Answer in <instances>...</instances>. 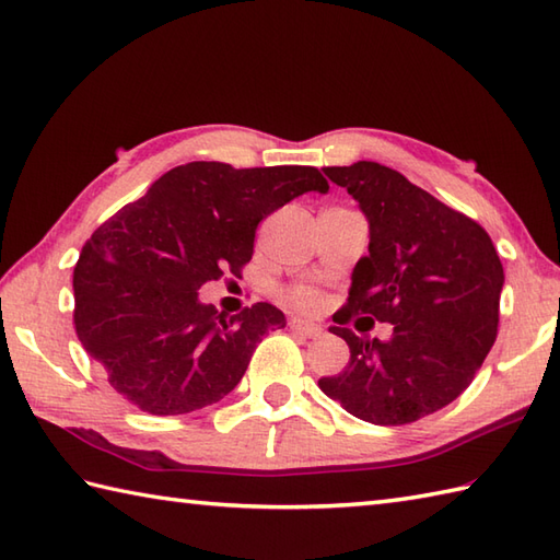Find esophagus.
Wrapping results in <instances>:
<instances>
[{"label":"esophagus","instance_id":"34e87169","mask_svg":"<svg viewBox=\"0 0 560 560\" xmlns=\"http://www.w3.org/2000/svg\"><path fill=\"white\" fill-rule=\"evenodd\" d=\"M289 327H291L293 331H299V335L307 337V339L323 337V327L315 325V323H305V319H295V317H293L291 323H289Z\"/></svg>","mask_w":560,"mask_h":560}]
</instances>
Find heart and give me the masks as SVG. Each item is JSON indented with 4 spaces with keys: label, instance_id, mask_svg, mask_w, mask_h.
<instances>
[{
    "label": "heart",
    "instance_id": "b5f03b06",
    "mask_svg": "<svg viewBox=\"0 0 560 560\" xmlns=\"http://www.w3.org/2000/svg\"><path fill=\"white\" fill-rule=\"evenodd\" d=\"M283 299L293 307H299V311H315L319 303V293L313 287H305V283H295V287L287 289Z\"/></svg>",
    "mask_w": 560,
    "mask_h": 560
}]
</instances>
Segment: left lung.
Listing matches in <instances>:
<instances>
[{"label": "left lung", "mask_w": 560, "mask_h": 560, "mask_svg": "<svg viewBox=\"0 0 560 560\" xmlns=\"http://www.w3.org/2000/svg\"><path fill=\"white\" fill-rule=\"evenodd\" d=\"M325 173L359 201L371 243L329 327L351 359L317 385L361 421H419L455 401L489 355L505 281L501 257L477 221L387 165L359 161ZM359 314L389 322L393 337L355 336L346 325Z\"/></svg>", "instance_id": "8db88e82"}]
</instances>
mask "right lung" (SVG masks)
I'll list each match as a JSON object with an SVG mask.
<instances>
[{"instance_id":"obj_1","label":"right lung","mask_w":560,"mask_h":560,"mask_svg":"<svg viewBox=\"0 0 560 560\" xmlns=\"http://www.w3.org/2000/svg\"><path fill=\"white\" fill-rule=\"evenodd\" d=\"M313 189H329L313 165L195 161L93 231L74 267V327L117 395L175 416L241 383L261 337L287 317L269 303L229 317L197 291L223 273L241 279L259 221Z\"/></svg>"}]
</instances>
